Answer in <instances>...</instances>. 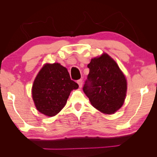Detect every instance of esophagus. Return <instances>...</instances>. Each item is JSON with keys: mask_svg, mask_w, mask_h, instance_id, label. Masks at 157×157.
Masks as SVG:
<instances>
[{"mask_svg": "<svg viewBox=\"0 0 157 157\" xmlns=\"http://www.w3.org/2000/svg\"><path fill=\"white\" fill-rule=\"evenodd\" d=\"M77 83L78 84V86L80 88H81L82 86V79H79L77 80Z\"/></svg>", "mask_w": 157, "mask_h": 157, "instance_id": "obj_1", "label": "esophagus"}]
</instances>
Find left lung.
Here are the masks:
<instances>
[{"mask_svg": "<svg viewBox=\"0 0 157 157\" xmlns=\"http://www.w3.org/2000/svg\"><path fill=\"white\" fill-rule=\"evenodd\" d=\"M90 73L83 91L91 105L106 115L115 113L124 103L127 80L116 61L105 52L88 65Z\"/></svg>", "mask_w": 157, "mask_h": 157, "instance_id": "8db88e82", "label": "left lung"}]
</instances>
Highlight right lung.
I'll use <instances>...</instances> for the list:
<instances>
[{
  "label": "right lung",
  "instance_id": "add662e5",
  "mask_svg": "<svg viewBox=\"0 0 157 157\" xmlns=\"http://www.w3.org/2000/svg\"><path fill=\"white\" fill-rule=\"evenodd\" d=\"M78 88L67 68L59 63H46L33 82V100L38 111L46 117H54L66 105L71 92Z\"/></svg>",
  "mask_w": 157,
  "mask_h": 157
}]
</instances>
